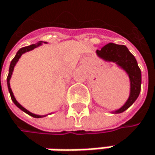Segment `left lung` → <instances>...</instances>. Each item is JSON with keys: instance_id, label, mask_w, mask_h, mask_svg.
Segmentation results:
<instances>
[{"instance_id": "8db88e82", "label": "left lung", "mask_w": 155, "mask_h": 155, "mask_svg": "<svg viewBox=\"0 0 155 155\" xmlns=\"http://www.w3.org/2000/svg\"><path fill=\"white\" fill-rule=\"evenodd\" d=\"M97 54L103 59L113 61L124 68L130 78V95L127 103L115 113H121L131 106L137 99L141 90V70L134 55L128 51L125 45L109 43L100 51H96Z\"/></svg>"}]
</instances>
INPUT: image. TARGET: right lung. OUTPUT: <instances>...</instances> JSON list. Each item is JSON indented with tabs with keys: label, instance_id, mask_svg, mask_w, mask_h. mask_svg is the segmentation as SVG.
Masks as SVG:
<instances>
[{
	"label": "right lung",
	"instance_id": "obj_1",
	"mask_svg": "<svg viewBox=\"0 0 155 155\" xmlns=\"http://www.w3.org/2000/svg\"><path fill=\"white\" fill-rule=\"evenodd\" d=\"M41 45V43H38V44H36V45H29V46H27V47H23V48L19 49L18 51V52H17V54H16V56L13 58V60L11 61V62H10V69H9V74H8V77H7V84H8V89H9V92H10V97H11V100L13 101V103L17 105V106L18 107L20 110H22L23 111H25L26 113H28V115L30 116H32V117H34V118H41L42 116H39V115H35V114H34V113H31L30 111H28V110H26L24 107H22L17 101H16V99H15V97H14V95H13V93H12V91H11V88H10V77H11V74H12V71H13V68H14V66L16 65V63H17V61H18V59L20 58V56L24 53V52H26V51H31V50H33L34 48H36L38 45Z\"/></svg>",
	"mask_w": 155,
	"mask_h": 155
}]
</instances>
